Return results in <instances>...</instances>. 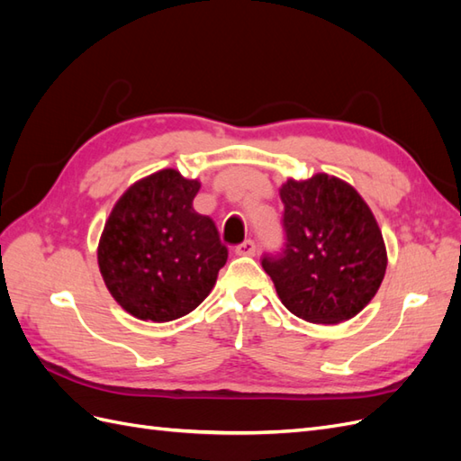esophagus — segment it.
<instances>
[{
    "mask_svg": "<svg viewBox=\"0 0 461 461\" xmlns=\"http://www.w3.org/2000/svg\"><path fill=\"white\" fill-rule=\"evenodd\" d=\"M234 252H236V256H254L256 244H254V240H244L234 248Z\"/></svg>",
    "mask_w": 461,
    "mask_h": 461,
    "instance_id": "34e87169",
    "label": "esophagus"
}]
</instances>
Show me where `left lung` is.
<instances>
[{
    "instance_id": "left-lung-1",
    "label": "left lung",
    "mask_w": 461,
    "mask_h": 461,
    "mask_svg": "<svg viewBox=\"0 0 461 461\" xmlns=\"http://www.w3.org/2000/svg\"><path fill=\"white\" fill-rule=\"evenodd\" d=\"M285 248L261 265L285 308L310 323L352 319L373 300L386 271V248L369 205L354 186L327 173L288 178Z\"/></svg>"
}]
</instances>
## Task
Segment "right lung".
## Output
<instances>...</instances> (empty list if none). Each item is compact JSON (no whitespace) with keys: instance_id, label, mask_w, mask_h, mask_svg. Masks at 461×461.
Listing matches in <instances>:
<instances>
[{"instance_id":"add662e5","label":"right lung","mask_w":461,"mask_h":461,"mask_svg":"<svg viewBox=\"0 0 461 461\" xmlns=\"http://www.w3.org/2000/svg\"><path fill=\"white\" fill-rule=\"evenodd\" d=\"M200 190L175 169L134 183L115 203L97 246V265L124 312L165 323L196 310L229 249L212 217L192 207Z\"/></svg>"}]
</instances>
